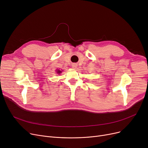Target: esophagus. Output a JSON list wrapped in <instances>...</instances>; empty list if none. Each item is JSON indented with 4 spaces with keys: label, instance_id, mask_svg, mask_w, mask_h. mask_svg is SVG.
Returning <instances> with one entry per match:
<instances>
[{
    "label": "esophagus",
    "instance_id": "esophagus-1",
    "mask_svg": "<svg viewBox=\"0 0 148 148\" xmlns=\"http://www.w3.org/2000/svg\"><path fill=\"white\" fill-rule=\"evenodd\" d=\"M72 66H73V68H77V65L76 64H73V65H72Z\"/></svg>",
    "mask_w": 148,
    "mask_h": 148
}]
</instances>
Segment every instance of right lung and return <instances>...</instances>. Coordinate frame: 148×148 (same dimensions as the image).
Listing matches in <instances>:
<instances>
[{
    "mask_svg": "<svg viewBox=\"0 0 148 148\" xmlns=\"http://www.w3.org/2000/svg\"><path fill=\"white\" fill-rule=\"evenodd\" d=\"M61 72H62V71H59V70H58V71H57V73H58V74H60Z\"/></svg>",
    "mask_w": 148,
    "mask_h": 148,
    "instance_id": "right-lung-1",
    "label": "right lung"
}]
</instances>
